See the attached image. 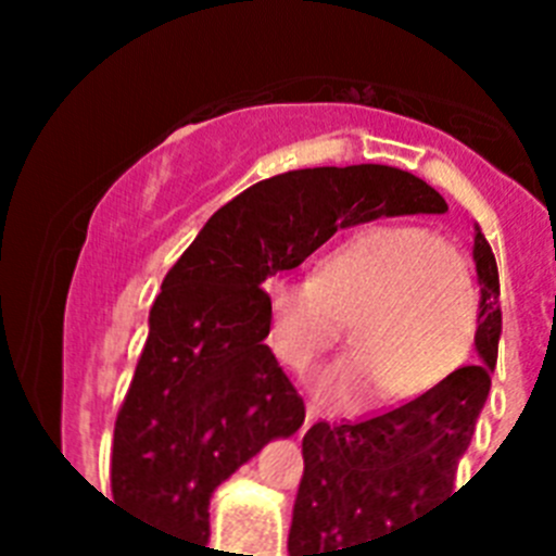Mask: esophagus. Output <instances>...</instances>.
<instances>
[{
    "mask_svg": "<svg viewBox=\"0 0 556 556\" xmlns=\"http://www.w3.org/2000/svg\"><path fill=\"white\" fill-rule=\"evenodd\" d=\"M320 420V409H314V406H306V420H303V431L312 429L314 424Z\"/></svg>",
    "mask_w": 556,
    "mask_h": 556,
    "instance_id": "esophagus-1",
    "label": "esophagus"
}]
</instances>
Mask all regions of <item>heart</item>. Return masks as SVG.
Wrapping results in <instances>:
<instances>
[{
  "label": "heart",
  "instance_id": "obj_1",
  "mask_svg": "<svg viewBox=\"0 0 556 556\" xmlns=\"http://www.w3.org/2000/svg\"><path fill=\"white\" fill-rule=\"evenodd\" d=\"M275 358L306 372L351 323L348 356L312 381L317 401L356 412L378 390L409 401L462 365L476 326L470 278L448 244L426 228L384 225L339 244L317 275L264 283Z\"/></svg>",
  "mask_w": 556,
  "mask_h": 556
}]
</instances>
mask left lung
<instances>
[{"label":"left lung","instance_id":"8db88e82","mask_svg":"<svg viewBox=\"0 0 556 556\" xmlns=\"http://www.w3.org/2000/svg\"><path fill=\"white\" fill-rule=\"evenodd\" d=\"M473 264L479 362L384 415L362 424H314L306 431L289 556H362L356 552L454 498L456 465L488 401L501 339L498 267L479 225Z\"/></svg>","mask_w":556,"mask_h":556}]
</instances>
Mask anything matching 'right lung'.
Here are the masks:
<instances>
[{"instance_id":"1","label":"right lung","mask_w":556,"mask_h":556,"mask_svg":"<svg viewBox=\"0 0 556 556\" xmlns=\"http://www.w3.org/2000/svg\"><path fill=\"white\" fill-rule=\"evenodd\" d=\"M443 211L429 184L381 164L283 172L225 203L150 308V337L113 429V501L159 532L205 543L214 490L306 417L264 345V281L342 228Z\"/></svg>"}]
</instances>
